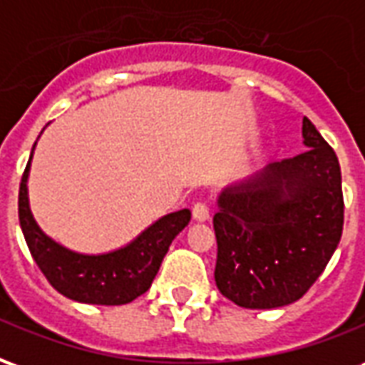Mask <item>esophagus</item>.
I'll return each mask as SVG.
<instances>
[{"mask_svg": "<svg viewBox=\"0 0 365 365\" xmlns=\"http://www.w3.org/2000/svg\"><path fill=\"white\" fill-rule=\"evenodd\" d=\"M191 213H193V219H195V221H207V219H209V207H207L203 201H197V203L193 205V211H191Z\"/></svg>", "mask_w": 365, "mask_h": 365, "instance_id": "obj_1", "label": "esophagus"}]
</instances>
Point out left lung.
Listing matches in <instances>:
<instances>
[{"label": "left lung", "instance_id": "left-lung-1", "mask_svg": "<svg viewBox=\"0 0 365 365\" xmlns=\"http://www.w3.org/2000/svg\"><path fill=\"white\" fill-rule=\"evenodd\" d=\"M303 138L305 152L272 162L219 197L215 282L238 307L275 309L301 299L340 242V164L307 117Z\"/></svg>", "mask_w": 365, "mask_h": 365}]
</instances>
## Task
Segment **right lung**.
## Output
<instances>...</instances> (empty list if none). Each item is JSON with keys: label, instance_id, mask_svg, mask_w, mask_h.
Listing matches in <instances>:
<instances>
[{"label": "right lung", "instance_id": "add662e5", "mask_svg": "<svg viewBox=\"0 0 365 365\" xmlns=\"http://www.w3.org/2000/svg\"><path fill=\"white\" fill-rule=\"evenodd\" d=\"M31 158L19 185V222L33 260L52 287L64 297L90 305H125L146 293L172 240L187 227L190 209L162 217L115 252L99 256L72 252L46 237L31 215L27 197Z\"/></svg>", "mask_w": 365, "mask_h": 365}]
</instances>
